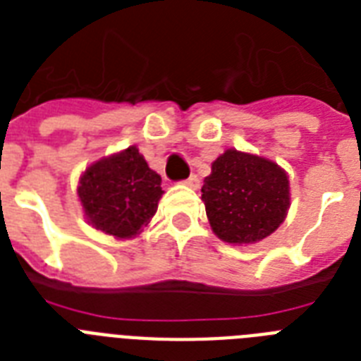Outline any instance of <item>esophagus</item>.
Wrapping results in <instances>:
<instances>
[{
    "instance_id": "obj_1",
    "label": "esophagus",
    "mask_w": 361,
    "mask_h": 361,
    "mask_svg": "<svg viewBox=\"0 0 361 361\" xmlns=\"http://www.w3.org/2000/svg\"><path fill=\"white\" fill-rule=\"evenodd\" d=\"M187 187H191V189H198V185H200V180H198V176H189L185 181H183Z\"/></svg>"
}]
</instances>
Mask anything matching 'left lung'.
I'll return each instance as SVG.
<instances>
[{
	"mask_svg": "<svg viewBox=\"0 0 361 361\" xmlns=\"http://www.w3.org/2000/svg\"><path fill=\"white\" fill-rule=\"evenodd\" d=\"M202 200L221 240L255 243L285 221L290 204L288 178L268 159L226 149L204 180Z\"/></svg>",
	"mask_w": 361,
	"mask_h": 361,
	"instance_id": "left-lung-1",
	"label": "left lung"
}]
</instances>
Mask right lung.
Here are the masks:
<instances>
[{"mask_svg":"<svg viewBox=\"0 0 361 361\" xmlns=\"http://www.w3.org/2000/svg\"><path fill=\"white\" fill-rule=\"evenodd\" d=\"M161 195V176L135 146L92 164L78 187L87 221L114 238L136 236L157 212Z\"/></svg>","mask_w":361,"mask_h":361,"instance_id":"obj_1","label":"right lung"}]
</instances>
